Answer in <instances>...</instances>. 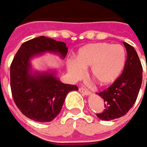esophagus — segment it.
Here are the masks:
<instances>
[{
    "label": "esophagus",
    "instance_id": "esophagus-1",
    "mask_svg": "<svg viewBox=\"0 0 147 147\" xmlns=\"http://www.w3.org/2000/svg\"><path fill=\"white\" fill-rule=\"evenodd\" d=\"M79 92L80 93H82V94H86V95H87V94H90V91L88 90V89H86V88H85V87H79Z\"/></svg>",
    "mask_w": 147,
    "mask_h": 147
}]
</instances>
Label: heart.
I'll list each match as a JSON object with an SVG mask.
<instances>
[{
  "instance_id": "b5f03b06",
  "label": "heart",
  "mask_w": 147,
  "mask_h": 147,
  "mask_svg": "<svg viewBox=\"0 0 147 147\" xmlns=\"http://www.w3.org/2000/svg\"><path fill=\"white\" fill-rule=\"evenodd\" d=\"M126 63V51L119 45L96 43L80 49L77 61L68 64V69L74 78L83 74V67H91L92 78L101 86H107L121 76Z\"/></svg>"
}]
</instances>
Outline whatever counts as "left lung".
<instances>
[{
  "label": "left lung",
  "instance_id": "8db88e82",
  "mask_svg": "<svg viewBox=\"0 0 147 147\" xmlns=\"http://www.w3.org/2000/svg\"><path fill=\"white\" fill-rule=\"evenodd\" d=\"M127 60L121 75L108 88L98 93L103 99L104 109L96 114L102 121H111L125 115L136 102L142 84L143 68L133 46L123 42Z\"/></svg>",
  "mask_w": 147,
  "mask_h": 147
}]
</instances>
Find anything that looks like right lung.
Returning a JSON list of instances; mask_svg holds the SVG:
<instances>
[{"label": "right lung", "mask_w": 147, "mask_h": 147, "mask_svg": "<svg viewBox=\"0 0 147 147\" xmlns=\"http://www.w3.org/2000/svg\"><path fill=\"white\" fill-rule=\"evenodd\" d=\"M59 53L63 58L68 48L63 42L39 36L22 44L10 65V89L19 111L34 121H51L60 113L69 92L78 90L75 85L64 84L54 73H29V60L43 52Z\"/></svg>", "instance_id": "add662e5"}]
</instances>
